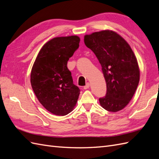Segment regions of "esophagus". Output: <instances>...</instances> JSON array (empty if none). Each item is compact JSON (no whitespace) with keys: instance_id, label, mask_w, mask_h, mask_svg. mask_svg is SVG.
Segmentation results:
<instances>
[{"instance_id":"34e87169","label":"esophagus","mask_w":159,"mask_h":159,"mask_svg":"<svg viewBox=\"0 0 159 159\" xmlns=\"http://www.w3.org/2000/svg\"><path fill=\"white\" fill-rule=\"evenodd\" d=\"M89 88V83H87L85 86H84V89H88Z\"/></svg>"}]
</instances>
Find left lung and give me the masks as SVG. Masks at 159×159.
Returning <instances> with one entry per match:
<instances>
[{"label":"left lung","instance_id":"obj_1","mask_svg":"<svg viewBox=\"0 0 159 159\" xmlns=\"http://www.w3.org/2000/svg\"><path fill=\"white\" fill-rule=\"evenodd\" d=\"M102 66L107 93L99 99L101 106L117 112L127 105L137 88L140 78L137 60L128 43L117 33L102 30L84 36Z\"/></svg>","mask_w":159,"mask_h":159}]
</instances>
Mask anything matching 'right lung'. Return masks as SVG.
<instances>
[{"label":"right lung","instance_id":"obj_1","mask_svg":"<svg viewBox=\"0 0 159 159\" xmlns=\"http://www.w3.org/2000/svg\"><path fill=\"white\" fill-rule=\"evenodd\" d=\"M80 42L77 36L53 38L42 46L32 66L34 92L44 108L56 115H68L78 102L80 90L73 83L67 63Z\"/></svg>","mask_w":159,"mask_h":159}]
</instances>
